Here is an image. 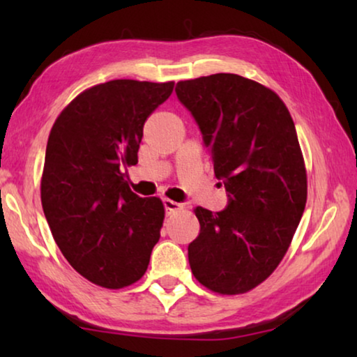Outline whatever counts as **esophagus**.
<instances>
[{"mask_svg":"<svg viewBox=\"0 0 357 357\" xmlns=\"http://www.w3.org/2000/svg\"><path fill=\"white\" fill-rule=\"evenodd\" d=\"M164 206H165L168 213H174V211H179V209L184 208L183 204L173 202V200H170V198H164Z\"/></svg>","mask_w":357,"mask_h":357,"instance_id":"1","label":"esophagus"}]
</instances>
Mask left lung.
Returning <instances> with one entry per match:
<instances>
[{
    "label": "left lung",
    "mask_w": 357,
    "mask_h": 357,
    "mask_svg": "<svg viewBox=\"0 0 357 357\" xmlns=\"http://www.w3.org/2000/svg\"><path fill=\"white\" fill-rule=\"evenodd\" d=\"M215 178L228 192L220 213L195 208L192 274L219 294L250 291L285 257L307 202V172L287 105L273 89L236 74L178 82Z\"/></svg>",
    "instance_id": "left-lung-1"
}]
</instances>
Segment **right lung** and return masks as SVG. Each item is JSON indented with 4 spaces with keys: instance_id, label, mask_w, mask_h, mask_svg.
<instances>
[{
    "instance_id": "obj_1",
    "label": "right lung",
    "mask_w": 357,
    "mask_h": 357,
    "mask_svg": "<svg viewBox=\"0 0 357 357\" xmlns=\"http://www.w3.org/2000/svg\"><path fill=\"white\" fill-rule=\"evenodd\" d=\"M174 82L112 80L84 89L50 130L40 200L53 239L94 285L140 280L160 238V198L130 190L126 167L138 162L144 121L170 98Z\"/></svg>"
}]
</instances>
